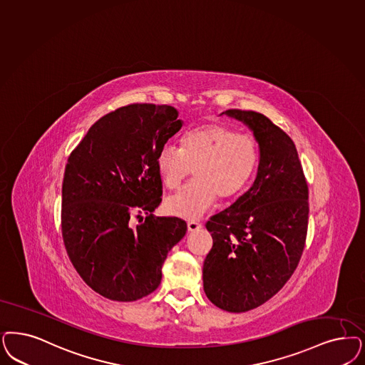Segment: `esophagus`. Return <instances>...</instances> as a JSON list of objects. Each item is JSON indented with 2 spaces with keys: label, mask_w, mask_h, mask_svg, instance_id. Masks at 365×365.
I'll return each mask as SVG.
<instances>
[{
  "label": "esophagus",
  "mask_w": 365,
  "mask_h": 365,
  "mask_svg": "<svg viewBox=\"0 0 365 365\" xmlns=\"http://www.w3.org/2000/svg\"><path fill=\"white\" fill-rule=\"evenodd\" d=\"M202 225L198 222V221H195V220H191L187 222V229H189V232H195V230H198V229H201Z\"/></svg>",
  "instance_id": "obj_1"
}]
</instances>
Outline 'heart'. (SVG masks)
Masks as SVG:
<instances>
[{"label": "heart", "mask_w": 365, "mask_h": 365, "mask_svg": "<svg viewBox=\"0 0 365 365\" xmlns=\"http://www.w3.org/2000/svg\"><path fill=\"white\" fill-rule=\"evenodd\" d=\"M259 163V144L248 133L221 123H210L189 132L182 148L165 144L156 167L167 189L179 187L195 174V182L165 201L168 213L195 218L217 201H230L248 186Z\"/></svg>", "instance_id": "1"}]
</instances>
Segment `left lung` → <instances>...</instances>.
Returning a JSON list of instances; mask_svg holds the SVG:
<instances>
[{
    "mask_svg": "<svg viewBox=\"0 0 365 365\" xmlns=\"http://www.w3.org/2000/svg\"><path fill=\"white\" fill-rule=\"evenodd\" d=\"M259 144L256 179L206 229L213 247L203 263V289L217 307L244 313L282 289L301 260L309 222V187L294 141L264 114L229 109Z\"/></svg>",
    "mask_w": 365,
    "mask_h": 365,
    "instance_id": "8db88e82",
    "label": "left lung"
}]
</instances>
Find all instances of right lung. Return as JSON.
I'll return each instance as SVG.
<instances>
[{"mask_svg":"<svg viewBox=\"0 0 365 365\" xmlns=\"http://www.w3.org/2000/svg\"><path fill=\"white\" fill-rule=\"evenodd\" d=\"M182 125L173 106L126 105L101 117L68 156L64 247L79 277L110 301L158 289L167 253L186 235L183 220L152 214L163 192L158 155Z\"/></svg>","mask_w":365,"mask_h":365,"instance_id":"1","label":"right lung"}]
</instances>
